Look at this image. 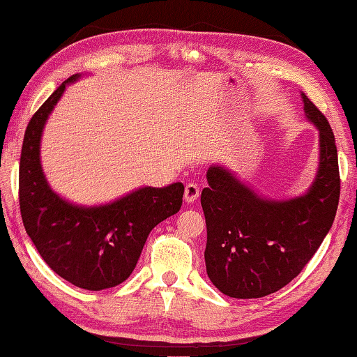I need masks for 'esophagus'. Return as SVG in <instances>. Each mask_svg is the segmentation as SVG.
Wrapping results in <instances>:
<instances>
[{
	"instance_id": "obj_1",
	"label": "esophagus",
	"mask_w": 357,
	"mask_h": 357,
	"mask_svg": "<svg viewBox=\"0 0 357 357\" xmlns=\"http://www.w3.org/2000/svg\"><path fill=\"white\" fill-rule=\"evenodd\" d=\"M199 196V187L196 183H188L187 187H185V195H183V199L185 203H195L196 199H198Z\"/></svg>"
}]
</instances>
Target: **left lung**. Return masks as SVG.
Listing matches in <instances>:
<instances>
[{"label": "left lung", "mask_w": 357, "mask_h": 357, "mask_svg": "<svg viewBox=\"0 0 357 357\" xmlns=\"http://www.w3.org/2000/svg\"><path fill=\"white\" fill-rule=\"evenodd\" d=\"M304 114L319 130V169L306 193L267 199L234 172L211 166L201 193L208 243L206 272L230 298L251 299L288 285L316 255L328 234L340 199V170L330 123L301 93Z\"/></svg>", "instance_id": "obj_1"}]
</instances>
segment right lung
<instances>
[{
    "instance_id": "right-lung-1",
    "label": "right lung",
    "mask_w": 357,
    "mask_h": 357,
    "mask_svg": "<svg viewBox=\"0 0 357 357\" xmlns=\"http://www.w3.org/2000/svg\"><path fill=\"white\" fill-rule=\"evenodd\" d=\"M63 82L30 119L19 166V204L25 231L43 261L64 280L100 291L127 280L154 227L182 208L183 185L143 187L101 206L72 204L46 182L40 161L45 123L67 84Z\"/></svg>"
}]
</instances>
